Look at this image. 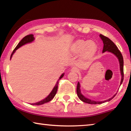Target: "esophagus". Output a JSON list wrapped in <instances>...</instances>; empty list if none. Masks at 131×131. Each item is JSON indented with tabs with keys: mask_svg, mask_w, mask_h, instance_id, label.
I'll return each mask as SVG.
<instances>
[{
	"mask_svg": "<svg viewBox=\"0 0 131 131\" xmlns=\"http://www.w3.org/2000/svg\"><path fill=\"white\" fill-rule=\"evenodd\" d=\"M71 70L72 71V72H76V73H79L80 72V70L79 69H78L76 67H73L72 68V69H71Z\"/></svg>",
	"mask_w": 131,
	"mask_h": 131,
	"instance_id": "obj_1",
	"label": "esophagus"
}]
</instances>
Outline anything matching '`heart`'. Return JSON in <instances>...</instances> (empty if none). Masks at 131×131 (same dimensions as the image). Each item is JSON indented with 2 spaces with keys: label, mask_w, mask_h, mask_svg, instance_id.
<instances>
[{
  "label": "heart",
  "mask_w": 131,
  "mask_h": 131,
  "mask_svg": "<svg viewBox=\"0 0 131 131\" xmlns=\"http://www.w3.org/2000/svg\"><path fill=\"white\" fill-rule=\"evenodd\" d=\"M73 49L75 52L77 53L83 51L84 55L89 57L91 56L96 51V46L92 41L79 40L74 43Z\"/></svg>",
  "instance_id": "heart-1"
}]
</instances>
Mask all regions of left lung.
<instances>
[{"mask_svg":"<svg viewBox=\"0 0 131 131\" xmlns=\"http://www.w3.org/2000/svg\"><path fill=\"white\" fill-rule=\"evenodd\" d=\"M100 37L102 39V40H103V44H104L102 52H104L107 51L108 52L113 53V54L116 55L117 58H118L119 62V65H120V70H121V76H122V79H121V81L120 83L121 84L124 80V60H123V55H122L120 51L118 49V48H117V47L116 46V44L111 40L110 39H108V37H106L105 36H104V35L102 34H100ZM80 83L79 82H78V83H77V96H78L79 99H80L81 101H83L84 102L87 103L88 104H94V105H95V104H101V103H105V102H106L111 101L116 95H114L113 96L111 97V98H110L109 99H107V100L102 101V102L91 101L90 100V99H88L87 97H85L81 94L80 89Z\"/></svg>","mask_w":131,"mask_h":131,"instance_id":"left-lung-1","label":"left lung"}]
</instances>
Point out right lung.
Listing matches in <instances>:
<instances>
[{"label": "right lung", "mask_w": 131, "mask_h": 131, "mask_svg": "<svg viewBox=\"0 0 131 131\" xmlns=\"http://www.w3.org/2000/svg\"><path fill=\"white\" fill-rule=\"evenodd\" d=\"M34 35H27V36H26L24 37V38L21 40L19 41V43L17 44V46H16V47L14 48V50H13V51L12 52V55H11V57H10V59L11 58H12V55L14 54L15 51L17 50L18 48H19L20 47H21L22 46L24 45L26 43H30V42H32L33 40H34ZM64 74H62L61 76V77H59V79H58V80L57 81V84H55V86L54 87V88H53V90H52V91L51 92L50 94H49V95L47 97H46L45 99H43V100H42L41 101L39 102H37V103H32L31 104V105H43V104L45 103H47L48 102H50V101H51L52 99L54 98V97L55 96V94H56L57 91V90H58V84L59 83V80H60L61 78H62V77L63 76Z\"/></svg>", "instance_id": "1"}]
</instances>
